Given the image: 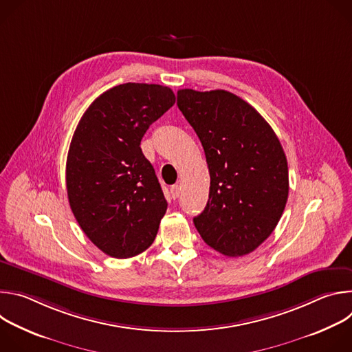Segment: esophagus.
<instances>
[{
  "mask_svg": "<svg viewBox=\"0 0 352 352\" xmlns=\"http://www.w3.org/2000/svg\"><path fill=\"white\" fill-rule=\"evenodd\" d=\"M170 193H171L173 199H177L179 196V193H181V186L179 185H173L170 188Z\"/></svg>",
  "mask_w": 352,
  "mask_h": 352,
  "instance_id": "34e87169",
  "label": "esophagus"
}]
</instances>
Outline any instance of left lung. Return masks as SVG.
I'll return each instance as SVG.
<instances>
[{
	"label": "left lung",
	"instance_id": "8db88e82",
	"mask_svg": "<svg viewBox=\"0 0 352 352\" xmlns=\"http://www.w3.org/2000/svg\"><path fill=\"white\" fill-rule=\"evenodd\" d=\"M177 106L202 142L210 173L196 230L223 255L254 252L274 231L288 197V166L277 135L227 90L181 89Z\"/></svg>",
	"mask_w": 352,
	"mask_h": 352
}]
</instances>
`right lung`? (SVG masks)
Masks as SVG:
<instances>
[{"mask_svg": "<svg viewBox=\"0 0 352 352\" xmlns=\"http://www.w3.org/2000/svg\"><path fill=\"white\" fill-rule=\"evenodd\" d=\"M175 103L167 86L124 83L82 116L67 157L71 210L87 238L117 259L153 243L167 200L140 140Z\"/></svg>", "mask_w": 352, "mask_h": 352, "instance_id": "1", "label": "right lung"}]
</instances>
